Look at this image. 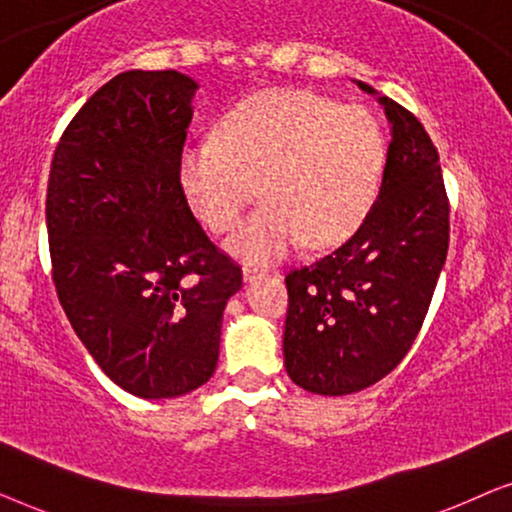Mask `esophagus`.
<instances>
[{"instance_id": "esophagus-1", "label": "esophagus", "mask_w": 512, "mask_h": 512, "mask_svg": "<svg viewBox=\"0 0 512 512\" xmlns=\"http://www.w3.org/2000/svg\"><path fill=\"white\" fill-rule=\"evenodd\" d=\"M265 268H258V265H254V263H244L242 265V275H244V279H247V282H251V279H256V277H261V275H265Z\"/></svg>"}]
</instances>
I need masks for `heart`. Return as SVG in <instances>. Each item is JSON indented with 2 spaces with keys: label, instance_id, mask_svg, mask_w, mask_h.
Masks as SVG:
<instances>
[{
  "label": "heart",
  "instance_id": "1",
  "mask_svg": "<svg viewBox=\"0 0 512 512\" xmlns=\"http://www.w3.org/2000/svg\"><path fill=\"white\" fill-rule=\"evenodd\" d=\"M387 135L373 111L305 90H265L223 114L216 137L181 149L179 181L195 216L226 233L251 200L268 198L228 240L270 263L300 242L335 247L373 209Z\"/></svg>",
  "mask_w": 512,
  "mask_h": 512
}]
</instances>
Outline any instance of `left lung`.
Segmentation results:
<instances>
[{
    "mask_svg": "<svg viewBox=\"0 0 512 512\" xmlns=\"http://www.w3.org/2000/svg\"><path fill=\"white\" fill-rule=\"evenodd\" d=\"M380 102L391 142L373 209L345 244L286 272L284 366L298 387L321 396L366 389L403 361L450 244L436 146L412 111L389 97Z\"/></svg>",
    "mask_w": 512,
    "mask_h": 512,
    "instance_id": "1",
    "label": "left lung"
}]
</instances>
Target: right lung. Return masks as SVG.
Instances as JSON below:
<instances>
[{
	"mask_svg": "<svg viewBox=\"0 0 512 512\" xmlns=\"http://www.w3.org/2000/svg\"><path fill=\"white\" fill-rule=\"evenodd\" d=\"M195 90L174 69L114 76L69 121L48 177L62 310L104 375L139 398L184 396L214 375L242 286L179 181Z\"/></svg>",
	"mask_w": 512,
	"mask_h": 512,
	"instance_id": "add662e5",
	"label": "right lung"
}]
</instances>
